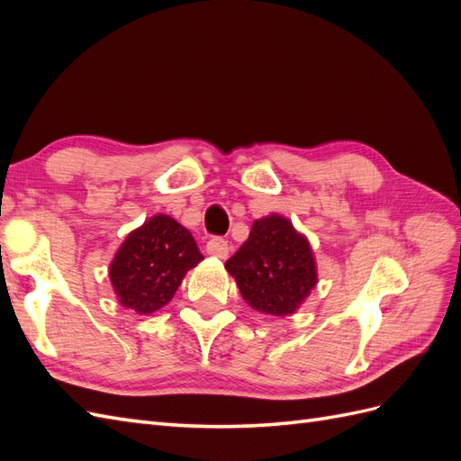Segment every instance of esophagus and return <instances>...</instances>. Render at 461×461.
I'll return each mask as SVG.
<instances>
[{
	"label": "esophagus",
	"instance_id": "obj_1",
	"mask_svg": "<svg viewBox=\"0 0 461 461\" xmlns=\"http://www.w3.org/2000/svg\"><path fill=\"white\" fill-rule=\"evenodd\" d=\"M207 254L213 256V258H219V259H227L229 258V252H230V246L225 239H212L207 242L205 246Z\"/></svg>",
	"mask_w": 461,
	"mask_h": 461
}]
</instances>
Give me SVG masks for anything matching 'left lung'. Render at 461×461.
<instances>
[{"label": "left lung", "instance_id": "obj_1", "mask_svg": "<svg viewBox=\"0 0 461 461\" xmlns=\"http://www.w3.org/2000/svg\"><path fill=\"white\" fill-rule=\"evenodd\" d=\"M225 269L249 308L273 317L296 313L319 281L308 236L278 213L254 221Z\"/></svg>", "mask_w": 461, "mask_h": 461}]
</instances>
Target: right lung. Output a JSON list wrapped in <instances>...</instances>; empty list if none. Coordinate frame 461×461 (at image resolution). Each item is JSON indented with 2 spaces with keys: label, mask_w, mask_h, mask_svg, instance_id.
<instances>
[{
  "label": "right lung",
  "mask_w": 461,
  "mask_h": 461,
  "mask_svg": "<svg viewBox=\"0 0 461 461\" xmlns=\"http://www.w3.org/2000/svg\"><path fill=\"white\" fill-rule=\"evenodd\" d=\"M202 259L190 230L158 213L127 234L109 265V281L122 308L151 315L173 300L185 275Z\"/></svg>",
  "instance_id": "obj_1"
}]
</instances>
